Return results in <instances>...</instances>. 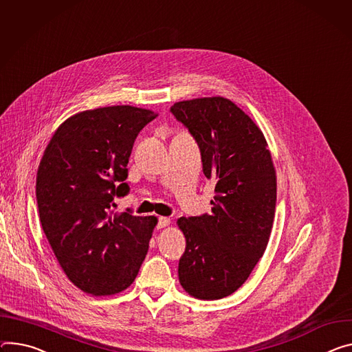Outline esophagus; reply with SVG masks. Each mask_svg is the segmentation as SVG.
<instances>
[{
    "label": "esophagus",
    "mask_w": 352,
    "mask_h": 352,
    "mask_svg": "<svg viewBox=\"0 0 352 352\" xmlns=\"http://www.w3.org/2000/svg\"><path fill=\"white\" fill-rule=\"evenodd\" d=\"M170 223H171V219H170V217H164V216H162V217H158V223H157V229H164V228L170 226Z\"/></svg>",
    "instance_id": "esophagus-1"
}]
</instances>
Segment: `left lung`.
<instances>
[{
    "label": "left lung",
    "instance_id": "1",
    "mask_svg": "<svg viewBox=\"0 0 352 352\" xmlns=\"http://www.w3.org/2000/svg\"><path fill=\"white\" fill-rule=\"evenodd\" d=\"M174 116L199 144L204 174L216 182L210 214L179 217L186 240L178 278L202 300L236 292L270 241L276 204V173L260 127L223 97L175 102Z\"/></svg>",
    "mask_w": 352,
    "mask_h": 352
}]
</instances>
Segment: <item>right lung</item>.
<instances>
[{
    "instance_id": "add662e5",
    "label": "right lung",
    "mask_w": 352,
    "mask_h": 352,
    "mask_svg": "<svg viewBox=\"0 0 352 352\" xmlns=\"http://www.w3.org/2000/svg\"><path fill=\"white\" fill-rule=\"evenodd\" d=\"M157 115L131 105L78 112L57 127L41 160L42 229L61 270L92 296L127 289L146 258L157 217L115 212L113 198L129 192L133 143Z\"/></svg>"
}]
</instances>
